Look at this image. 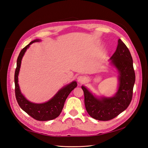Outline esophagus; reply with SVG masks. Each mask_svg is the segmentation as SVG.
<instances>
[{"label": "esophagus", "mask_w": 148, "mask_h": 148, "mask_svg": "<svg viewBox=\"0 0 148 148\" xmlns=\"http://www.w3.org/2000/svg\"><path fill=\"white\" fill-rule=\"evenodd\" d=\"M86 77L84 76H82V75H80V76H78V78H77V80L79 82V83H83L84 82L86 81Z\"/></svg>", "instance_id": "obj_1"}]
</instances>
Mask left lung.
<instances>
[{"label":"left lung","mask_w":148,"mask_h":148,"mask_svg":"<svg viewBox=\"0 0 148 148\" xmlns=\"http://www.w3.org/2000/svg\"><path fill=\"white\" fill-rule=\"evenodd\" d=\"M115 52L110 59L119 72V87L113 97L98 98L82 86L84 104L87 113L93 119L108 121L125 110L131 102L135 75L132 58L129 49L119 39Z\"/></svg>","instance_id":"1"}]
</instances>
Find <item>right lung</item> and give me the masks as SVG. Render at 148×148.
<instances>
[{
    "label": "right lung",
    "mask_w": 148,
    "mask_h": 148,
    "mask_svg": "<svg viewBox=\"0 0 148 148\" xmlns=\"http://www.w3.org/2000/svg\"><path fill=\"white\" fill-rule=\"evenodd\" d=\"M39 39H35L25 46L20 52L17 60V67L14 73L15 95L17 103L21 108L27 114L34 119L38 121H49L53 120L60 115L70 93L77 86L76 81H73L70 84L64 87L58 92L49 101L42 104H35L29 101L21 93L18 84V75L21 67V61L25 52L32 44L34 42H39Z\"/></svg>",
    "instance_id": "right-lung-1"
}]
</instances>
